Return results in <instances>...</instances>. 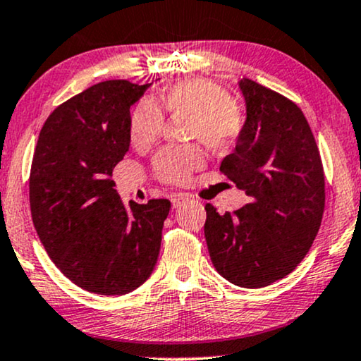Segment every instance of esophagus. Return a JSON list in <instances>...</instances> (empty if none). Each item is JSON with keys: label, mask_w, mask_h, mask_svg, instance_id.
<instances>
[{"label": "esophagus", "mask_w": 361, "mask_h": 361, "mask_svg": "<svg viewBox=\"0 0 361 361\" xmlns=\"http://www.w3.org/2000/svg\"><path fill=\"white\" fill-rule=\"evenodd\" d=\"M188 201H191V196L186 195V193H175V195H171L173 208H180V206H183L185 203H188Z\"/></svg>", "instance_id": "obj_1"}]
</instances>
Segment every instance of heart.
I'll return each instance as SVG.
<instances>
[{"mask_svg":"<svg viewBox=\"0 0 361 361\" xmlns=\"http://www.w3.org/2000/svg\"><path fill=\"white\" fill-rule=\"evenodd\" d=\"M160 105L170 114L191 115V137L200 138L211 152L223 153L238 142L244 127L241 110L224 89L206 79L181 80L160 95ZM163 128V114L152 100H142L130 117V142L147 150ZM200 147H165L155 157L157 176L166 183H185L191 171L201 166Z\"/></svg>","mask_w":361,"mask_h":361,"instance_id":"1","label":"heart"}]
</instances>
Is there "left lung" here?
I'll list each match as a JSON object with an SVG mask.
<instances>
[{"mask_svg":"<svg viewBox=\"0 0 361 361\" xmlns=\"http://www.w3.org/2000/svg\"><path fill=\"white\" fill-rule=\"evenodd\" d=\"M238 85L246 120L219 170L249 203L233 214L206 204L204 238L226 281L259 289L290 274L309 252L325 208V178L302 110L246 77Z\"/></svg>","mask_w":361,"mask_h":361,"instance_id":"8db88e82","label":"left lung"}]
</instances>
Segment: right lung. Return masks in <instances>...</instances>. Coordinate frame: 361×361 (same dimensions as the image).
<instances>
[{
	"label": "right lung",
	"instance_id": "right-lung-1",
	"mask_svg": "<svg viewBox=\"0 0 361 361\" xmlns=\"http://www.w3.org/2000/svg\"><path fill=\"white\" fill-rule=\"evenodd\" d=\"M152 84L105 80L59 105L32 158V223L47 256L84 290L123 295L155 269L171 204H123L112 170L130 148V107Z\"/></svg>",
	"mask_w": 361,
	"mask_h": 361
}]
</instances>
